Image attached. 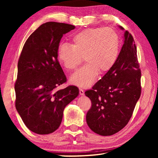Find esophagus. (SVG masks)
Here are the masks:
<instances>
[{"label":"esophagus","instance_id":"1","mask_svg":"<svg viewBox=\"0 0 158 158\" xmlns=\"http://www.w3.org/2000/svg\"><path fill=\"white\" fill-rule=\"evenodd\" d=\"M79 94L81 95H84V90L81 89H79Z\"/></svg>","mask_w":158,"mask_h":158}]
</instances>
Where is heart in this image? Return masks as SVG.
I'll list each match as a JSON object with an SVG mask.
<instances>
[{
  "instance_id": "obj_1",
  "label": "heart",
  "mask_w": 158,
  "mask_h": 158,
  "mask_svg": "<svg viewBox=\"0 0 158 158\" xmlns=\"http://www.w3.org/2000/svg\"><path fill=\"white\" fill-rule=\"evenodd\" d=\"M120 39L111 28H89L72 37L70 43L60 44L57 49L59 63L68 70L76 69L81 62L86 63L69 77L70 84L89 87L95 81L98 71L105 73L116 63L119 54Z\"/></svg>"
}]
</instances>
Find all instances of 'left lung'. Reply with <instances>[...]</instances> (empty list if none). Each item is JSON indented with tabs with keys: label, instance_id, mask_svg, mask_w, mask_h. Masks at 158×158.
Instances as JSON below:
<instances>
[{
	"label": "left lung",
	"instance_id": "1",
	"mask_svg": "<svg viewBox=\"0 0 158 158\" xmlns=\"http://www.w3.org/2000/svg\"><path fill=\"white\" fill-rule=\"evenodd\" d=\"M141 91L137 47L132 35L126 31L116 63L91 90L85 92L92 103L86 114L90 129L102 136L119 132L132 117Z\"/></svg>",
	"mask_w": 158,
	"mask_h": 158
}]
</instances>
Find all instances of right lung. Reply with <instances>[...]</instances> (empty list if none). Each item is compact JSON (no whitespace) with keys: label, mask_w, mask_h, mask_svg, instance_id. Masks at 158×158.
Masks as SVG:
<instances>
[{"label":"right lung","mask_w":158,"mask_h":158,"mask_svg":"<svg viewBox=\"0 0 158 158\" xmlns=\"http://www.w3.org/2000/svg\"><path fill=\"white\" fill-rule=\"evenodd\" d=\"M74 28L68 23H43L29 36L21 51L15 85V106L26 126L36 134L56 130L64 109L79 95L74 85L57 89L67 80L57 49L63 35Z\"/></svg>","instance_id":"right-lung-1"}]
</instances>
